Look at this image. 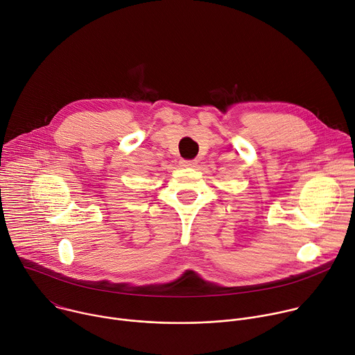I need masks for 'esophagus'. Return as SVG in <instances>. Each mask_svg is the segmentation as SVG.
<instances>
[{"label":"esophagus","instance_id":"esophagus-1","mask_svg":"<svg viewBox=\"0 0 355 355\" xmlns=\"http://www.w3.org/2000/svg\"><path fill=\"white\" fill-rule=\"evenodd\" d=\"M180 164L182 167H195L196 166V160H181Z\"/></svg>","mask_w":355,"mask_h":355}]
</instances>
